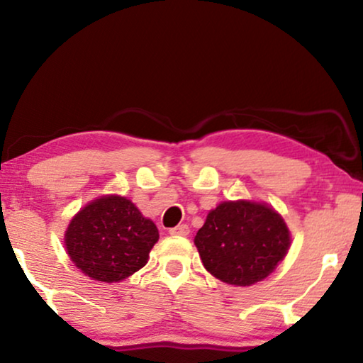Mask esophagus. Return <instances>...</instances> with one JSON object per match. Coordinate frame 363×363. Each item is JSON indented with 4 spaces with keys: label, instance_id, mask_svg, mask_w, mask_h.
Returning a JSON list of instances; mask_svg holds the SVG:
<instances>
[{
    "label": "esophagus",
    "instance_id": "esophagus-1",
    "mask_svg": "<svg viewBox=\"0 0 363 363\" xmlns=\"http://www.w3.org/2000/svg\"><path fill=\"white\" fill-rule=\"evenodd\" d=\"M188 233H190V228H188V225H178L170 230L172 236H186Z\"/></svg>",
    "mask_w": 363,
    "mask_h": 363
}]
</instances>
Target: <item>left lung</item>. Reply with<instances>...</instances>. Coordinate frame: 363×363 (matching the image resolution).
<instances>
[{"instance_id":"left-lung-1","label":"left lung","mask_w":363,"mask_h":363,"mask_svg":"<svg viewBox=\"0 0 363 363\" xmlns=\"http://www.w3.org/2000/svg\"><path fill=\"white\" fill-rule=\"evenodd\" d=\"M195 245L205 269L226 284L251 286L284 259L291 235L279 213L256 201H223L208 213Z\"/></svg>"}]
</instances>
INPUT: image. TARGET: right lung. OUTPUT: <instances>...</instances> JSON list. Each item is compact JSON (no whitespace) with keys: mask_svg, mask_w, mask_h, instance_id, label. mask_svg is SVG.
I'll use <instances>...</instances> for the list:
<instances>
[{"mask_svg":"<svg viewBox=\"0 0 363 363\" xmlns=\"http://www.w3.org/2000/svg\"><path fill=\"white\" fill-rule=\"evenodd\" d=\"M157 241L155 223L117 195L101 196L84 206L64 236L77 269L102 282H118L142 269Z\"/></svg>","mask_w":363,"mask_h":363,"instance_id":"add662e5","label":"right lung"}]
</instances>
